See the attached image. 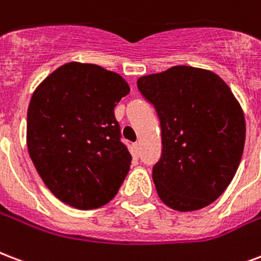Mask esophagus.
Returning a JSON list of instances; mask_svg holds the SVG:
<instances>
[{"mask_svg": "<svg viewBox=\"0 0 261 261\" xmlns=\"http://www.w3.org/2000/svg\"><path fill=\"white\" fill-rule=\"evenodd\" d=\"M139 152H141V144L139 142H135L133 145V153H134V156H139Z\"/></svg>", "mask_w": 261, "mask_h": 261, "instance_id": "obj_1", "label": "esophagus"}]
</instances>
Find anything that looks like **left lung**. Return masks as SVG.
Wrapping results in <instances>:
<instances>
[{
    "mask_svg": "<svg viewBox=\"0 0 261 261\" xmlns=\"http://www.w3.org/2000/svg\"><path fill=\"white\" fill-rule=\"evenodd\" d=\"M137 86L160 119L163 150L152 172L160 200L179 212L208 206L241 163V105L222 77L188 65L139 77Z\"/></svg>",
    "mask_w": 261,
    "mask_h": 261,
    "instance_id": "obj_1",
    "label": "left lung"
}]
</instances>
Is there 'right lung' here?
<instances>
[{
  "label": "right lung",
  "instance_id": "1",
  "mask_svg": "<svg viewBox=\"0 0 261 261\" xmlns=\"http://www.w3.org/2000/svg\"><path fill=\"white\" fill-rule=\"evenodd\" d=\"M130 93L119 73L67 63L35 89L27 112V148L43 184L77 210L108 204L130 171L113 109Z\"/></svg>",
  "mask_w": 261,
  "mask_h": 261
}]
</instances>
